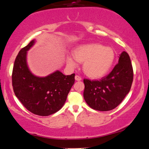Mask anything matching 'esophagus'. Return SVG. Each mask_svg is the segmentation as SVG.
<instances>
[{
  "mask_svg": "<svg viewBox=\"0 0 149 149\" xmlns=\"http://www.w3.org/2000/svg\"><path fill=\"white\" fill-rule=\"evenodd\" d=\"M75 79L76 81H81V77L79 76V75H75Z\"/></svg>",
  "mask_w": 149,
  "mask_h": 149,
  "instance_id": "esophagus-1",
  "label": "esophagus"
}]
</instances>
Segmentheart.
<instances>
[{
    "instance_id": "b5f03b06",
    "label": "heart",
    "mask_w": 149,
    "mask_h": 149,
    "mask_svg": "<svg viewBox=\"0 0 149 149\" xmlns=\"http://www.w3.org/2000/svg\"><path fill=\"white\" fill-rule=\"evenodd\" d=\"M75 61L83 63V70L88 77L98 79L106 75L113 64L115 52L110 47H104L100 44H86L75 47L72 51ZM71 56H67L66 62L71 67L76 63Z\"/></svg>"
}]
</instances>
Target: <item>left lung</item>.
<instances>
[{
  "label": "left lung",
  "mask_w": 149,
  "mask_h": 149,
  "mask_svg": "<svg viewBox=\"0 0 149 149\" xmlns=\"http://www.w3.org/2000/svg\"><path fill=\"white\" fill-rule=\"evenodd\" d=\"M133 75L130 58L123 51L118 64L107 76L100 80L84 79V99L93 109L107 111L115 109L130 91Z\"/></svg>",
  "instance_id": "obj_1"
}]
</instances>
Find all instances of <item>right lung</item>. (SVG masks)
<instances>
[{
	"mask_svg": "<svg viewBox=\"0 0 149 149\" xmlns=\"http://www.w3.org/2000/svg\"><path fill=\"white\" fill-rule=\"evenodd\" d=\"M35 40L21 49L16 56L12 72L14 93L24 107L40 116H48L57 112L65 103L75 81V74L64 75L56 71L46 77L32 74L27 65V51Z\"/></svg>",
	"mask_w": 149,
	"mask_h": 149,
	"instance_id": "1",
	"label": "right lung"
}]
</instances>
